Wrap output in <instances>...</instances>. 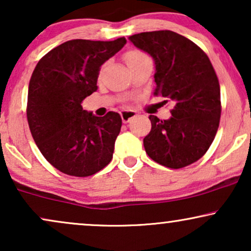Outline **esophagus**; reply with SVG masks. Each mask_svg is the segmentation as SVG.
<instances>
[{
    "label": "esophagus",
    "mask_w": 251,
    "mask_h": 251,
    "mask_svg": "<svg viewBox=\"0 0 251 251\" xmlns=\"http://www.w3.org/2000/svg\"><path fill=\"white\" fill-rule=\"evenodd\" d=\"M120 116H122V119L124 123H128L129 120L134 118V117L136 116V112L135 111H132V110H124L120 112Z\"/></svg>",
    "instance_id": "34e87169"
}]
</instances>
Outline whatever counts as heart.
I'll list each match as a JSON object with an SVG mask.
<instances>
[{"label": "heart", "mask_w": 251, "mask_h": 251, "mask_svg": "<svg viewBox=\"0 0 251 251\" xmlns=\"http://www.w3.org/2000/svg\"><path fill=\"white\" fill-rule=\"evenodd\" d=\"M145 59H148L147 54H145L144 52L139 50H131L125 54V61L127 63V66L134 65V63L140 62Z\"/></svg>", "instance_id": "obj_1"}]
</instances>
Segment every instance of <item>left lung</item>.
<instances>
[{"instance_id":"1","label":"left lung","mask_w":251,"mask_h":251,"mask_svg":"<svg viewBox=\"0 0 251 251\" xmlns=\"http://www.w3.org/2000/svg\"><path fill=\"white\" fill-rule=\"evenodd\" d=\"M129 40L154 59L155 96L174 104L169 119L149 116L146 153L171 169L196 162L213 142L221 116L220 84L210 59L193 41L169 30L133 34Z\"/></svg>"}]
</instances>
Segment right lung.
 I'll list each match as a JSON object with an SVG mask.
<instances>
[{
    "mask_svg": "<svg viewBox=\"0 0 251 251\" xmlns=\"http://www.w3.org/2000/svg\"><path fill=\"white\" fill-rule=\"evenodd\" d=\"M125 44L124 37L68 40L34 68L27 93L28 127L44 157L66 175L91 176L112 160L122 128L119 113L96 117L81 103L97 90L100 66Z\"/></svg>",
    "mask_w": 251,
    "mask_h": 251,
    "instance_id": "add662e5",
    "label": "right lung"
}]
</instances>
